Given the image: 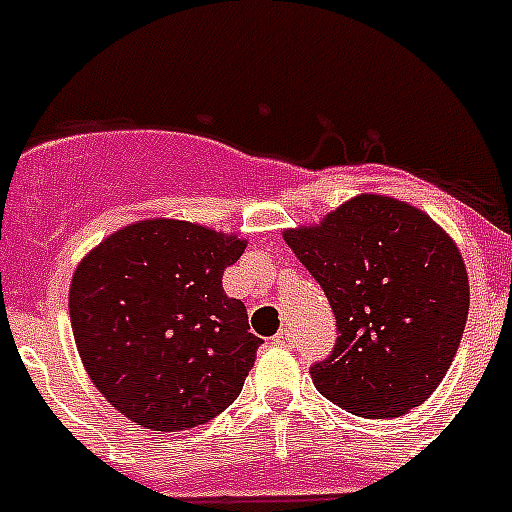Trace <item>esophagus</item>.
<instances>
[{
    "mask_svg": "<svg viewBox=\"0 0 512 512\" xmlns=\"http://www.w3.org/2000/svg\"><path fill=\"white\" fill-rule=\"evenodd\" d=\"M271 343H277V346H289V343H292V333H289V330H279L277 336L271 338Z\"/></svg>",
    "mask_w": 512,
    "mask_h": 512,
    "instance_id": "1",
    "label": "esophagus"
}]
</instances>
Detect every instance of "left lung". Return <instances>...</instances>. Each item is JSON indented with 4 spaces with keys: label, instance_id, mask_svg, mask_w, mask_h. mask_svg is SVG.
Wrapping results in <instances>:
<instances>
[{
    "label": "left lung",
    "instance_id": "1",
    "mask_svg": "<svg viewBox=\"0 0 512 512\" xmlns=\"http://www.w3.org/2000/svg\"><path fill=\"white\" fill-rule=\"evenodd\" d=\"M284 241L323 287L338 338L312 384L361 418H397L438 387L467 325L469 277L451 235L408 202L359 194Z\"/></svg>",
    "mask_w": 512,
    "mask_h": 512
}]
</instances>
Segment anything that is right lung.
<instances>
[{"label": "right lung", "mask_w": 512, "mask_h": 512, "mask_svg": "<svg viewBox=\"0 0 512 512\" xmlns=\"http://www.w3.org/2000/svg\"><path fill=\"white\" fill-rule=\"evenodd\" d=\"M243 248L238 235L156 217L115 230L76 266L69 312L81 364L135 425L187 431L241 395L264 343L223 289Z\"/></svg>", "instance_id": "add662e5"}]
</instances>
